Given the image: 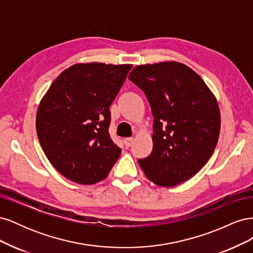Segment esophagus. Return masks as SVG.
Returning a JSON list of instances; mask_svg holds the SVG:
<instances>
[{
  "label": "esophagus",
  "mask_w": 253,
  "mask_h": 253,
  "mask_svg": "<svg viewBox=\"0 0 253 253\" xmlns=\"http://www.w3.org/2000/svg\"><path fill=\"white\" fill-rule=\"evenodd\" d=\"M133 141H134V138H132V137H128V138H125V139H124V143H125V145H126V148L131 147Z\"/></svg>",
  "instance_id": "1"
}]
</instances>
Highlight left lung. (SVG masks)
<instances>
[{
    "label": "left lung",
    "instance_id": "8db88e82",
    "mask_svg": "<svg viewBox=\"0 0 253 253\" xmlns=\"http://www.w3.org/2000/svg\"><path fill=\"white\" fill-rule=\"evenodd\" d=\"M128 79L143 91L154 117L153 150L138 164L156 185L177 186L200 171L216 147L215 98L200 76L178 62L136 66Z\"/></svg>",
    "mask_w": 253,
    "mask_h": 253
}]
</instances>
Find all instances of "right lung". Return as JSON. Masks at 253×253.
<instances>
[{"label": "right lung", "mask_w": 253, "mask_h": 253, "mask_svg": "<svg viewBox=\"0 0 253 253\" xmlns=\"http://www.w3.org/2000/svg\"><path fill=\"white\" fill-rule=\"evenodd\" d=\"M131 64H75L44 96L36 128L42 150L66 178L91 185L108 176L121 149L111 138L110 106Z\"/></svg>", "instance_id": "obj_1"}]
</instances>
